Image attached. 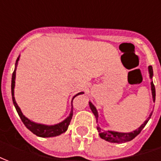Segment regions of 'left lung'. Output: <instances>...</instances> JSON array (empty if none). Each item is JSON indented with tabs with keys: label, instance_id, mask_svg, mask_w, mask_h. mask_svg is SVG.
I'll return each instance as SVG.
<instances>
[{
	"label": "left lung",
	"instance_id": "obj_1",
	"mask_svg": "<svg viewBox=\"0 0 161 161\" xmlns=\"http://www.w3.org/2000/svg\"><path fill=\"white\" fill-rule=\"evenodd\" d=\"M149 74H150V77L152 78L153 77V67L149 66L148 67ZM151 90H152V95H153V102L155 101V87H154V84L153 83V81L151 82ZM90 103V107H91V111L93 112V114L96 116V119L97 120L98 118V114L97 111V108L95 107L94 105L91 103V102L89 103ZM152 115V113L150 114L149 117L145 121L144 123L142 124V126L139 128H137L135 131L131 132V133H119V132H115V131H103L100 127H97V131L99 133V135L102 139H103L105 141L109 142H114V143H124V142H129L133 139L136 137L137 135L141 133L142 129L144 128V127L146 126V124L147 123V121H149V119Z\"/></svg>",
	"mask_w": 161,
	"mask_h": 161
}]
</instances>
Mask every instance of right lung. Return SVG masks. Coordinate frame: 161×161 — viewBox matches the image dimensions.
Wrapping results in <instances>:
<instances>
[{"label":"right lung","instance_id":"right-lung-1","mask_svg":"<svg viewBox=\"0 0 161 161\" xmlns=\"http://www.w3.org/2000/svg\"><path fill=\"white\" fill-rule=\"evenodd\" d=\"M18 60H19V58H17L15 63V68H14V70L13 72L12 76V84H11V91H12V99L13 103H14V105L15 107L16 110H17V113L18 115L21 119V121L24 123V125L26 126V128L29 129L30 131L33 133L34 135H36L37 136H40V137H53V136H57V135H59L61 134H63L64 132L66 131L67 128L70 125V122L71 121V118H72V115H73V109L71 108V111H70V115L67 117L64 121H63L62 122H60L58 124L53 125V126H47V125H43V124H38V123H35L33 121H30L29 119H27L23 115L22 112L20 110V108H19V106L17 105L15 102V99H14V84H15V71H16V66H17V63H18ZM84 92H79L78 94H77L73 97V99L78 95L83 94ZM72 99V101H73ZM72 103V102H71ZM73 108V107H72Z\"/></svg>","mask_w":161,"mask_h":161}]
</instances>
